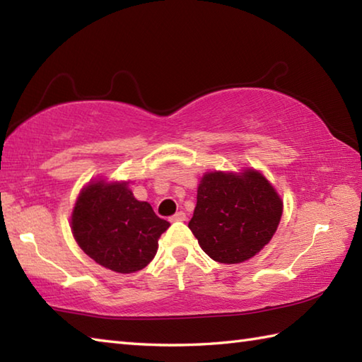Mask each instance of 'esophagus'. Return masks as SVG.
I'll use <instances>...</instances> for the list:
<instances>
[{"instance_id":"esophagus-1","label":"esophagus","mask_w":362,"mask_h":362,"mask_svg":"<svg viewBox=\"0 0 362 362\" xmlns=\"http://www.w3.org/2000/svg\"><path fill=\"white\" fill-rule=\"evenodd\" d=\"M185 220H187V215L183 212H177L170 216V221H185Z\"/></svg>"}]
</instances>
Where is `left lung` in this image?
I'll list each match as a JSON object with an SVG mask.
<instances>
[{"instance_id":"left-lung-1","label":"left lung","mask_w":362,"mask_h":362,"mask_svg":"<svg viewBox=\"0 0 362 362\" xmlns=\"http://www.w3.org/2000/svg\"><path fill=\"white\" fill-rule=\"evenodd\" d=\"M281 210L280 196L256 170L209 173L199 183L188 228L214 261L238 264L269 244Z\"/></svg>"}]
</instances>
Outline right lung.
I'll use <instances>...</instances> for the list:
<instances>
[{"label": "right lung", "instance_id": "right-lung-1", "mask_svg": "<svg viewBox=\"0 0 362 362\" xmlns=\"http://www.w3.org/2000/svg\"><path fill=\"white\" fill-rule=\"evenodd\" d=\"M71 225L78 247L91 259L114 272L131 274L153 259L170 223L148 202L137 201L127 183L98 182L78 196Z\"/></svg>", "mask_w": 362, "mask_h": 362}]
</instances>
